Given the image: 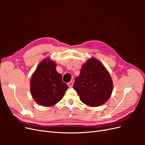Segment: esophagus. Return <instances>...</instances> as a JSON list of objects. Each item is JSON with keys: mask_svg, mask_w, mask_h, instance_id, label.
Returning a JSON list of instances; mask_svg holds the SVG:
<instances>
[{"mask_svg": "<svg viewBox=\"0 0 145 145\" xmlns=\"http://www.w3.org/2000/svg\"><path fill=\"white\" fill-rule=\"evenodd\" d=\"M73 83H74L73 81L69 82L68 83V86L69 88H71V87L73 86Z\"/></svg>", "mask_w": 145, "mask_h": 145, "instance_id": "1", "label": "esophagus"}]
</instances>
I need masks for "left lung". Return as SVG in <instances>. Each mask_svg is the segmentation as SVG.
<instances>
[{"label":"left lung","mask_w":145,"mask_h":145,"mask_svg":"<svg viewBox=\"0 0 145 145\" xmlns=\"http://www.w3.org/2000/svg\"><path fill=\"white\" fill-rule=\"evenodd\" d=\"M73 88L82 102L88 106H98L110 98L113 83L110 74L97 59L91 58L82 65Z\"/></svg>","instance_id":"left-lung-1"}]
</instances>
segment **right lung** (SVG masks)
<instances>
[{
    "label": "right lung",
    "mask_w": 145,
    "mask_h": 145,
    "mask_svg": "<svg viewBox=\"0 0 145 145\" xmlns=\"http://www.w3.org/2000/svg\"><path fill=\"white\" fill-rule=\"evenodd\" d=\"M56 64L50 58L39 63L31 78L30 90L34 100L40 105L53 106L61 100L68 89L62 75L56 71Z\"/></svg>",
    "instance_id": "1"
}]
</instances>
